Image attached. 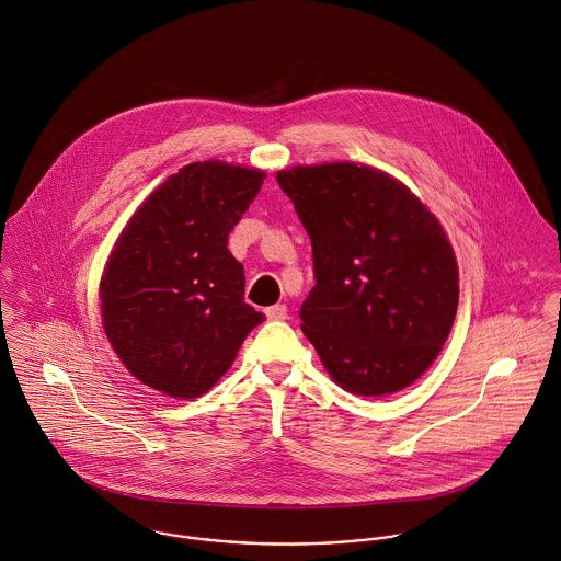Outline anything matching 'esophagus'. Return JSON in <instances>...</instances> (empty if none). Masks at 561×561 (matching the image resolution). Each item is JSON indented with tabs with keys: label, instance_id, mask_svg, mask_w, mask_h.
<instances>
[{
	"label": "esophagus",
	"instance_id": "esophagus-1",
	"mask_svg": "<svg viewBox=\"0 0 561 561\" xmlns=\"http://www.w3.org/2000/svg\"><path fill=\"white\" fill-rule=\"evenodd\" d=\"M266 318L268 320H286L288 308L286 306H271V308H266Z\"/></svg>",
	"mask_w": 561,
	"mask_h": 561
}]
</instances>
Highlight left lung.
Here are the masks:
<instances>
[{
    "instance_id": "8db88e82",
    "label": "left lung",
    "mask_w": 561,
    "mask_h": 561,
    "mask_svg": "<svg viewBox=\"0 0 561 561\" xmlns=\"http://www.w3.org/2000/svg\"><path fill=\"white\" fill-rule=\"evenodd\" d=\"M308 232L313 279L301 329L346 391L385 396L431 368L458 308V264L435 215L357 163L277 174Z\"/></svg>"
}]
</instances>
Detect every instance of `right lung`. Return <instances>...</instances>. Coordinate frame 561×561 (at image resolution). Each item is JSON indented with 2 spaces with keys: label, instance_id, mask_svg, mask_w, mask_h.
Returning <instances> with one entry per match:
<instances>
[{
  "label": "right lung",
  "instance_id": "1",
  "mask_svg": "<svg viewBox=\"0 0 561 561\" xmlns=\"http://www.w3.org/2000/svg\"><path fill=\"white\" fill-rule=\"evenodd\" d=\"M262 183L260 170L191 163L128 221L101 282V313L116 355L144 385L183 400L206 393L264 322L228 251Z\"/></svg>",
  "mask_w": 561,
  "mask_h": 561
}]
</instances>
